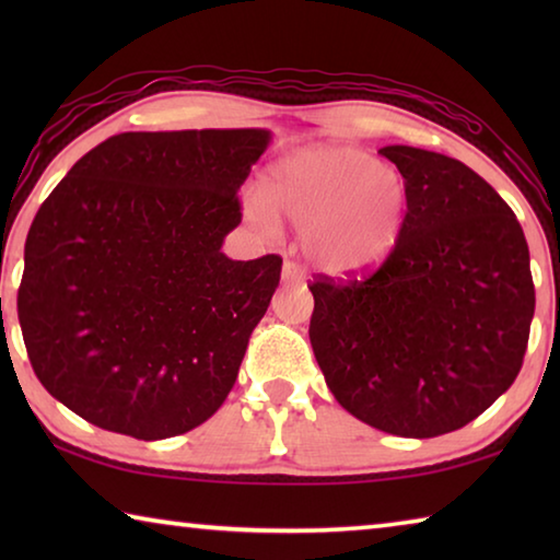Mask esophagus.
Returning a JSON list of instances; mask_svg holds the SVG:
<instances>
[{"instance_id": "esophagus-1", "label": "esophagus", "mask_w": 560, "mask_h": 560, "mask_svg": "<svg viewBox=\"0 0 560 560\" xmlns=\"http://www.w3.org/2000/svg\"><path fill=\"white\" fill-rule=\"evenodd\" d=\"M303 269L296 261H283V271H281V281L283 283H303Z\"/></svg>"}]
</instances>
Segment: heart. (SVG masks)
Instances as JSON below:
<instances>
[{
  "label": "heart",
  "mask_w": 560,
  "mask_h": 560,
  "mask_svg": "<svg viewBox=\"0 0 560 560\" xmlns=\"http://www.w3.org/2000/svg\"><path fill=\"white\" fill-rule=\"evenodd\" d=\"M269 202L303 232V249L320 269L353 277L395 249L407 187L393 165L353 145L301 150L273 170ZM254 217H264L254 210Z\"/></svg>",
  "instance_id": "obj_1"
}]
</instances>
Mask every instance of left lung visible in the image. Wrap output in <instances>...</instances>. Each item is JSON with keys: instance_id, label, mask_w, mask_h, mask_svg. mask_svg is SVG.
Returning a JSON list of instances; mask_svg holds the SVG:
<instances>
[{"instance_id": "obj_1", "label": "left lung", "mask_w": 560, "mask_h": 560, "mask_svg": "<svg viewBox=\"0 0 560 560\" xmlns=\"http://www.w3.org/2000/svg\"><path fill=\"white\" fill-rule=\"evenodd\" d=\"M395 249L368 277L311 283L308 338L346 410L397 438L464 428L516 381L536 291L524 230L485 177L410 145Z\"/></svg>"}]
</instances>
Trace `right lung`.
Wrapping results in <instances>:
<instances>
[{
  "instance_id": "1",
  "label": "right lung",
  "mask_w": 560,
  "mask_h": 560,
  "mask_svg": "<svg viewBox=\"0 0 560 560\" xmlns=\"http://www.w3.org/2000/svg\"><path fill=\"white\" fill-rule=\"evenodd\" d=\"M269 140L261 128L120 132L54 187L26 236L16 308L56 400L136 440L220 410L281 279L277 254H222Z\"/></svg>"
}]
</instances>
